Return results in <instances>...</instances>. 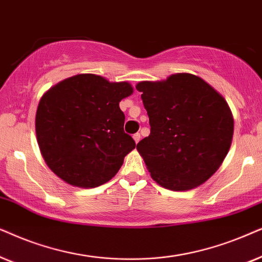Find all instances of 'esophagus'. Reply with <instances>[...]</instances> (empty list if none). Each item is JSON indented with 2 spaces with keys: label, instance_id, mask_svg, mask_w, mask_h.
I'll use <instances>...</instances> for the list:
<instances>
[{
  "label": "esophagus",
  "instance_id": "esophagus-1",
  "mask_svg": "<svg viewBox=\"0 0 262 262\" xmlns=\"http://www.w3.org/2000/svg\"><path fill=\"white\" fill-rule=\"evenodd\" d=\"M140 138H141V135H140V133H135V134L133 135V139H134V141H135V142H137V144H138V142H139V141H140Z\"/></svg>",
  "mask_w": 262,
  "mask_h": 262
}]
</instances>
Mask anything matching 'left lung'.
<instances>
[{"label": "left lung", "mask_w": 262, "mask_h": 262, "mask_svg": "<svg viewBox=\"0 0 262 262\" xmlns=\"http://www.w3.org/2000/svg\"><path fill=\"white\" fill-rule=\"evenodd\" d=\"M137 90L149 117L151 133L137 145L151 177L175 191L194 189L222 165L231 146L229 104L200 76L177 73Z\"/></svg>", "instance_id": "1"}]
</instances>
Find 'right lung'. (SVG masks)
Listing matches in <instances>:
<instances>
[{
  "mask_svg": "<svg viewBox=\"0 0 262 262\" xmlns=\"http://www.w3.org/2000/svg\"><path fill=\"white\" fill-rule=\"evenodd\" d=\"M133 93L127 81L96 74L64 79L41 96L36 114L40 153L71 186L95 188L116 175L135 141L123 130L120 102Z\"/></svg>",
  "mask_w": 262,
  "mask_h": 262,
  "instance_id": "obj_1",
  "label": "right lung"
}]
</instances>
